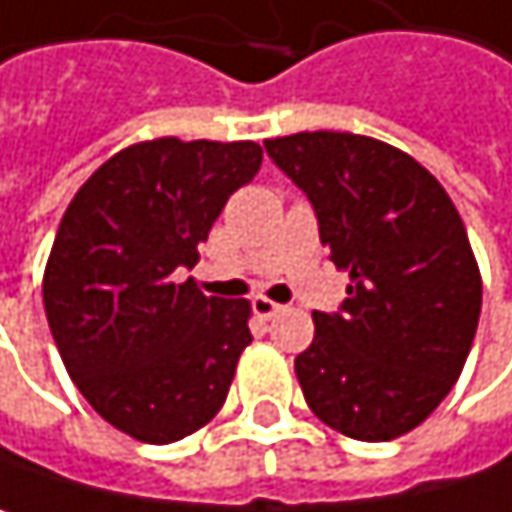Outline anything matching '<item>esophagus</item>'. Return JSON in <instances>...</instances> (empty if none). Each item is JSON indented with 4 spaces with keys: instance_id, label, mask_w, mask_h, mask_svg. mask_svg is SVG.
Listing matches in <instances>:
<instances>
[{
    "instance_id": "34e87169",
    "label": "esophagus",
    "mask_w": 512,
    "mask_h": 512,
    "mask_svg": "<svg viewBox=\"0 0 512 512\" xmlns=\"http://www.w3.org/2000/svg\"><path fill=\"white\" fill-rule=\"evenodd\" d=\"M251 309H254V315H258L261 321H270V318H276L282 312V306L273 303V300H267V297H254Z\"/></svg>"
}]
</instances>
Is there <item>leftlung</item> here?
Returning <instances> with one entry per match:
<instances>
[{
    "instance_id": "1",
    "label": "left lung",
    "mask_w": 512,
    "mask_h": 512,
    "mask_svg": "<svg viewBox=\"0 0 512 512\" xmlns=\"http://www.w3.org/2000/svg\"><path fill=\"white\" fill-rule=\"evenodd\" d=\"M315 206L330 261L348 270L339 312H315L294 360L318 420L357 441L417 429L453 390L480 306V267L444 185L408 152L348 131L264 140Z\"/></svg>"
}]
</instances>
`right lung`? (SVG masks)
I'll return each instance as SVG.
<instances>
[{"mask_svg":"<svg viewBox=\"0 0 512 512\" xmlns=\"http://www.w3.org/2000/svg\"><path fill=\"white\" fill-rule=\"evenodd\" d=\"M261 158L251 140H143L107 158L59 221L44 270L53 342L83 399L137 441L173 444L227 399L251 306L173 273L197 264Z\"/></svg>","mask_w":512,"mask_h":512,"instance_id":"right-lung-1","label":"right lung"}]
</instances>
